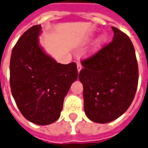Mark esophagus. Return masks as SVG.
Wrapping results in <instances>:
<instances>
[{"instance_id":"34e87169","label":"esophagus","mask_w":148,"mask_h":148,"mask_svg":"<svg viewBox=\"0 0 148 148\" xmlns=\"http://www.w3.org/2000/svg\"><path fill=\"white\" fill-rule=\"evenodd\" d=\"M77 71H78V72H80V71H81V70H82V63H77Z\"/></svg>"}]
</instances>
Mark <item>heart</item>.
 Returning a JSON list of instances; mask_svg holds the SVG:
<instances>
[{
	"mask_svg": "<svg viewBox=\"0 0 148 148\" xmlns=\"http://www.w3.org/2000/svg\"><path fill=\"white\" fill-rule=\"evenodd\" d=\"M106 39H107V36L105 34H101L99 35V38L96 39V40L95 41L93 45V49L96 51L97 49H99L100 47L103 45L105 41H106Z\"/></svg>",
	"mask_w": 148,
	"mask_h": 148,
	"instance_id": "1",
	"label": "heart"
}]
</instances>
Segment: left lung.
Segmentation results:
<instances>
[{"instance_id":"1","label":"left lung","mask_w":148,"mask_h":148,"mask_svg":"<svg viewBox=\"0 0 148 148\" xmlns=\"http://www.w3.org/2000/svg\"><path fill=\"white\" fill-rule=\"evenodd\" d=\"M112 29V41L82 61L78 76L83 85L85 114L97 123H108L123 114L138 85V64L132 41L120 29Z\"/></svg>"}]
</instances>
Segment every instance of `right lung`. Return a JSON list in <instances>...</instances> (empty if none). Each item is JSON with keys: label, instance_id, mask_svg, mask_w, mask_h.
Returning a JSON list of instances; mask_svg holds the SVG:
<instances>
[{"label": "right lung", "instance_id": "add662e5", "mask_svg": "<svg viewBox=\"0 0 148 148\" xmlns=\"http://www.w3.org/2000/svg\"><path fill=\"white\" fill-rule=\"evenodd\" d=\"M40 25L30 27L19 38L10 60V86L25 119L40 125L60 116L64 97L77 78V64H61L39 45Z\"/></svg>", "mask_w": 148, "mask_h": 148}]
</instances>
